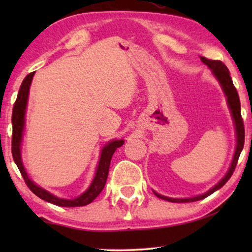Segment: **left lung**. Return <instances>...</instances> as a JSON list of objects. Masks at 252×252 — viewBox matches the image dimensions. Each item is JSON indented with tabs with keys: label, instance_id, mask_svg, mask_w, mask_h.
<instances>
[{
	"label": "left lung",
	"instance_id": "8db88e82",
	"mask_svg": "<svg viewBox=\"0 0 252 252\" xmlns=\"http://www.w3.org/2000/svg\"><path fill=\"white\" fill-rule=\"evenodd\" d=\"M201 61L204 63L206 66H208L210 70H211L213 77H215L217 80H218L220 87H221L223 94L226 96L227 105H228L230 115H232L233 122H234V127H235V133H236V147H235V153H234L232 163H230V166L227 171L221 180H220L218 184L213 186L211 189H209L208 191L204 192L202 195L194 196V197H187V198H172L167 197V196L160 195L154 190V194L161 199H165V201L172 202V203H188V202H196L199 201V199H203L208 197L211 194H213L216 190H218L222 187L223 185L226 184L227 181L229 180V178L232 177L234 170H235L237 160H239L240 154L243 149L244 146V126H243V120L242 117H241V103H240V97L239 94H237L236 88L234 87L233 80L230 78L228 68L222 62L220 61H211L208 60L205 57H201Z\"/></svg>",
	"mask_w": 252,
	"mask_h": 252
}]
</instances>
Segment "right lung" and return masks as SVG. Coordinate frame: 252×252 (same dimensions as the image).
Here are the masks:
<instances>
[{"instance_id":"1","label":"right lung","mask_w":252,"mask_h":252,"mask_svg":"<svg viewBox=\"0 0 252 252\" xmlns=\"http://www.w3.org/2000/svg\"><path fill=\"white\" fill-rule=\"evenodd\" d=\"M35 72H32L26 78L24 79L18 92V96L15 102L12 109V157L13 160L19 168L20 173H22L24 180H25L27 187L35 194L37 197H40L43 201H47L51 204L58 206H66V208H74V206H84L92 203L94 199L99 195V192L104 188L106 179L109 174V167L111 158L117 150V148L122 147L125 141L124 140H111L102 148L101 155H99V160L96 167V172L93 179L92 184L87 188V190L82 192L78 197L66 199L57 197L49 192L46 189L41 188L40 186L35 185V182L32 181L27 174V172L24 167L23 159H22V142H23V134L25 129V115L27 109V101H29L30 87L32 84V79Z\"/></svg>"}]
</instances>
